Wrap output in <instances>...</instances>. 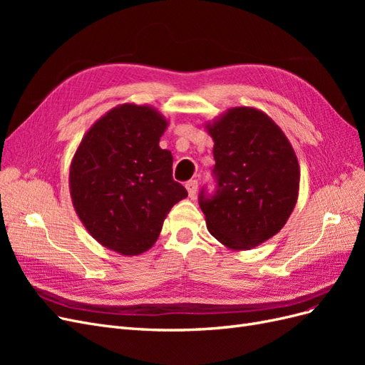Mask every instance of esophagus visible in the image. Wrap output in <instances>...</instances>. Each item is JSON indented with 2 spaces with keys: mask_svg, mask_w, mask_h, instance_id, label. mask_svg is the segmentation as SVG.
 I'll use <instances>...</instances> for the list:
<instances>
[{
  "mask_svg": "<svg viewBox=\"0 0 365 365\" xmlns=\"http://www.w3.org/2000/svg\"><path fill=\"white\" fill-rule=\"evenodd\" d=\"M185 189H187V193H189L190 197H193L197 192V181L196 180H190L185 182Z\"/></svg>",
  "mask_w": 365,
  "mask_h": 365,
  "instance_id": "obj_1",
  "label": "esophagus"
}]
</instances>
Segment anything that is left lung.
I'll return each mask as SVG.
<instances>
[{"instance_id":"1","label":"left lung","mask_w":365,"mask_h":365,"mask_svg":"<svg viewBox=\"0 0 365 365\" xmlns=\"http://www.w3.org/2000/svg\"><path fill=\"white\" fill-rule=\"evenodd\" d=\"M213 138L217 192L200 196L205 224L233 251L267 242L288 222L300 190V164L284 132L263 111L235 106L205 121Z\"/></svg>"}]
</instances>
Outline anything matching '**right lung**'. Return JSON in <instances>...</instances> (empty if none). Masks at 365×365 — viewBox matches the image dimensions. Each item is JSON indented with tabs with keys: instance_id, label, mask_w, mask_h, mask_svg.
Returning a JSON list of instances; mask_svg holds the SVG:
<instances>
[{
	"instance_id": "1",
	"label": "right lung",
	"mask_w": 365,
	"mask_h": 365,
	"mask_svg": "<svg viewBox=\"0 0 365 365\" xmlns=\"http://www.w3.org/2000/svg\"><path fill=\"white\" fill-rule=\"evenodd\" d=\"M169 126L158 109L121 103L86 130L70 164V195L81 222L98 244L138 256L155 244L165 216L187 197L173 181Z\"/></svg>"
}]
</instances>
